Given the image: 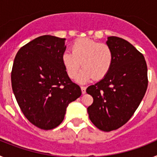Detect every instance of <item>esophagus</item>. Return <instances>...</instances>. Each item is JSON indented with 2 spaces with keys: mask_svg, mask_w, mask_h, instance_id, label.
I'll use <instances>...</instances> for the list:
<instances>
[{
  "mask_svg": "<svg viewBox=\"0 0 157 157\" xmlns=\"http://www.w3.org/2000/svg\"><path fill=\"white\" fill-rule=\"evenodd\" d=\"M82 90V94H86V86H81Z\"/></svg>",
  "mask_w": 157,
  "mask_h": 157,
  "instance_id": "1",
  "label": "esophagus"
}]
</instances>
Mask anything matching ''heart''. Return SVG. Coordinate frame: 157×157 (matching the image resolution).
Listing matches in <instances>:
<instances>
[{"mask_svg": "<svg viewBox=\"0 0 157 157\" xmlns=\"http://www.w3.org/2000/svg\"><path fill=\"white\" fill-rule=\"evenodd\" d=\"M71 48V52L65 51L61 56L62 64L71 78L76 77L81 64L83 69L78 77L80 82H86L94 77L101 79L110 71L113 52L109 45L82 37L74 41Z\"/></svg>", "mask_w": 157, "mask_h": 157, "instance_id": "obj_1", "label": "heart"}]
</instances>
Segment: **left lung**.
Instances as JSON below:
<instances>
[{
	"label": "left lung",
	"instance_id": "1",
	"mask_svg": "<svg viewBox=\"0 0 157 157\" xmlns=\"http://www.w3.org/2000/svg\"><path fill=\"white\" fill-rule=\"evenodd\" d=\"M106 44L113 52L112 67L86 92L94 98L87 108L90 120L109 132L121 127L133 116L146 92L148 77L145 57L130 42L112 36Z\"/></svg>",
	"mask_w": 157,
	"mask_h": 157
}]
</instances>
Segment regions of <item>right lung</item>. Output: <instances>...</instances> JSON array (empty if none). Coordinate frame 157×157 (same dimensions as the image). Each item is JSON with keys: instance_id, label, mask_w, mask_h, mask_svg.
<instances>
[{"instance_id": "right-lung-1", "label": "right lung", "mask_w": 157, "mask_h": 157, "mask_svg": "<svg viewBox=\"0 0 157 157\" xmlns=\"http://www.w3.org/2000/svg\"><path fill=\"white\" fill-rule=\"evenodd\" d=\"M65 38L37 37L22 47L12 66V86L27 120L42 130H52L64 119L69 104L81 96L61 62Z\"/></svg>"}]
</instances>
